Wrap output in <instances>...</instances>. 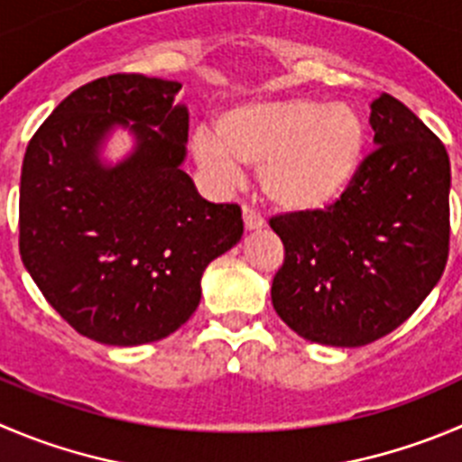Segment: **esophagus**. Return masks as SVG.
Masks as SVG:
<instances>
[{"instance_id":"1","label":"esophagus","mask_w":462,"mask_h":462,"mask_svg":"<svg viewBox=\"0 0 462 462\" xmlns=\"http://www.w3.org/2000/svg\"><path fill=\"white\" fill-rule=\"evenodd\" d=\"M243 222L247 231H258V228L265 226V219H263L256 210L249 208V206H245L243 208Z\"/></svg>"}]
</instances>
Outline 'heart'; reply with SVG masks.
Returning a JSON list of instances; mask_svg holds the SVG:
<instances>
[{"label":"heart","mask_w":462,"mask_h":462,"mask_svg":"<svg viewBox=\"0 0 462 462\" xmlns=\"http://www.w3.org/2000/svg\"><path fill=\"white\" fill-rule=\"evenodd\" d=\"M365 120L351 104L310 97L236 104L215 122V134L192 138L197 161L222 181L258 179L276 208L313 215L346 197L365 162Z\"/></svg>","instance_id":"obj_1"}]
</instances>
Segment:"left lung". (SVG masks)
Instances as JSON below:
<instances>
[{
	"instance_id": "8db88e82",
	"label": "left lung",
	"mask_w": 462,
	"mask_h": 462,
	"mask_svg": "<svg viewBox=\"0 0 462 462\" xmlns=\"http://www.w3.org/2000/svg\"><path fill=\"white\" fill-rule=\"evenodd\" d=\"M374 152L333 208L279 215L285 247L272 281L279 318L304 340L363 346L402 327L449 254L451 168L431 129L393 95L370 104Z\"/></svg>"
}]
</instances>
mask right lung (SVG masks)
<instances>
[{
    "instance_id": "1",
    "label": "right lung",
    "mask_w": 462,
    "mask_h": 462,
    "mask_svg": "<svg viewBox=\"0 0 462 462\" xmlns=\"http://www.w3.org/2000/svg\"><path fill=\"white\" fill-rule=\"evenodd\" d=\"M181 83L111 74L77 88L26 147L20 256L72 328L113 346L168 337L201 300V274L243 238L236 204H210L183 172ZM116 130L132 135L120 162Z\"/></svg>"
}]
</instances>
